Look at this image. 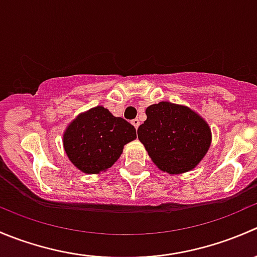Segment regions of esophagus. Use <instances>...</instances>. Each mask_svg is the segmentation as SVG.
I'll list each match as a JSON object with an SVG mask.
<instances>
[{"label":"esophagus","instance_id":"esophagus-1","mask_svg":"<svg viewBox=\"0 0 257 257\" xmlns=\"http://www.w3.org/2000/svg\"><path fill=\"white\" fill-rule=\"evenodd\" d=\"M132 124H133V125H134V128L138 129V126H139V124H141V121H139V119H133V120H132Z\"/></svg>","mask_w":257,"mask_h":257}]
</instances>
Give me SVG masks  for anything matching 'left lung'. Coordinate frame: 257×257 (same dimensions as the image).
Wrapping results in <instances>:
<instances>
[{
    "mask_svg": "<svg viewBox=\"0 0 257 257\" xmlns=\"http://www.w3.org/2000/svg\"><path fill=\"white\" fill-rule=\"evenodd\" d=\"M145 114L138 138L162 172L183 174L203 160L211 145V129L203 116L167 100L149 105Z\"/></svg>",
    "mask_w": 257,
    "mask_h": 257,
    "instance_id": "8db88e82",
    "label": "left lung"
}]
</instances>
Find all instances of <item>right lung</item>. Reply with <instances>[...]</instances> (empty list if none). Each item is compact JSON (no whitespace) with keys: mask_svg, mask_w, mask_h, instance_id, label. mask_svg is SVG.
<instances>
[{"mask_svg":"<svg viewBox=\"0 0 257 257\" xmlns=\"http://www.w3.org/2000/svg\"><path fill=\"white\" fill-rule=\"evenodd\" d=\"M136 138V128L131 123L97 105L68 124L63 148L77 169L85 174H100L119 159L124 145Z\"/></svg>","mask_w":257,"mask_h":257,"instance_id":"add662e5","label":"right lung"}]
</instances>
